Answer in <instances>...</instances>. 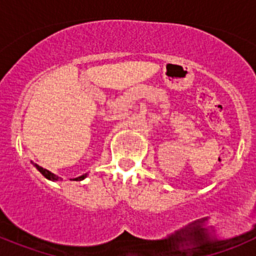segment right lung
<instances>
[{"mask_svg":"<svg viewBox=\"0 0 256 256\" xmlns=\"http://www.w3.org/2000/svg\"><path fill=\"white\" fill-rule=\"evenodd\" d=\"M34 166H36V168H37V170H40V173L42 174V176H44V178H47V180H52V182H56V180H62V178H60V177H58V176H56V174L51 173V172L47 170V169L42 168V166H40V165L34 164ZM87 176H88V174L86 173V174H83V176H80V177L73 178V180H84V178L87 177Z\"/></svg>","mask_w":256,"mask_h":256,"instance_id":"obj_1","label":"right lung"}]
</instances>
